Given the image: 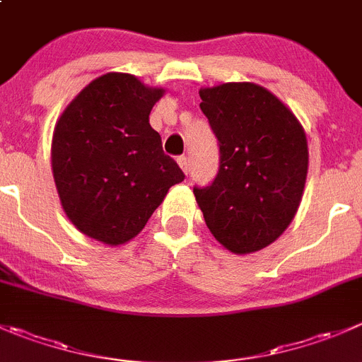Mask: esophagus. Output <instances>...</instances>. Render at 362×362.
<instances>
[{
    "label": "esophagus",
    "mask_w": 362,
    "mask_h": 362,
    "mask_svg": "<svg viewBox=\"0 0 362 362\" xmlns=\"http://www.w3.org/2000/svg\"><path fill=\"white\" fill-rule=\"evenodd\" d=\"M177 163H178V166H180V170L184 171L185 175H187L189 173V159H187V157H185V156L178 157Z\"/></svg>",
    "instance_id": "obj_1"
}]
</instances>
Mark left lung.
Listing matches in <instances>:
<instances>
[{
    "instance_id": "1",
    "label": "left lung",
    "mask_w": 362,
    "mask_h": 362,
    "mask_svg": "<svg viewBox=\"0 0 362 362\" xmlns=\"http://www.w3.org/2000/svg\"><path fill=\"white\" fill-rule=\"evenodd\" d=\"M203 115L219 141V173L194 187L210 233L235 255L259 251L296 217L308 177V139L296 115L267 88H202Z\"/></svg>"
}]
</instances>
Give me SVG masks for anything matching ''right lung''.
<instances>
[{
  "instance_id": "obj_1",
  "label": "right lung",
  "mask_w": 362,
  "mask_h": 362,
  "mask_svg": "<svg viewBox=\"0 0 362 362\" xmlns=\"http://www.w3.org/2000/svg\"><path fill=\"white\" fill-rule=\"evenodd\" d=\"M164 88L107 72L84 86L56 122L51 166L63 212L107 245L134 238L184 173L163 152L150 111Z\"/></svg>"
}]
</instances>
